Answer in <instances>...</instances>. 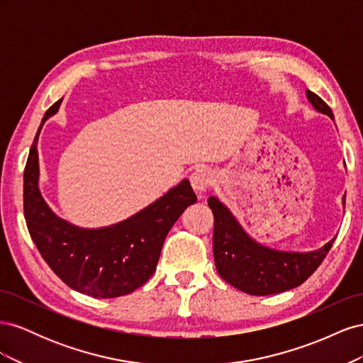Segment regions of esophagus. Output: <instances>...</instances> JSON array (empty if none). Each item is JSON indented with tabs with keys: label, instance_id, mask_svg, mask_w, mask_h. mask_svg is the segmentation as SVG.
<instances>
[{
	"label": "esophagus",
	"instance_id": "34e87169",
	"mask_svg": "<svg viewBox=\"0 0 363 363\" xmlns=\"http://www.w3.org/2000/svg\"><path fill=\"white\" fill-rule=\"evenodd\" d=\"M213 183V174L207 168H196L191 175V184L196 194H203Z\"/></svg>",
	"mask_w": 363,
	"mask_h": 363
}]
</instances>
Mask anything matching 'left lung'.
<instances>
[{
	"label": "left lung",
	"instance_id": "left-lung-1",
	"mask_svg": "<svg viewBox=\"0 0 363 363\" xmlns=\"http://www.w3.org/2000/svg\"><path fill=\"white\" fill-rule=\"evenodd\" d=\"M307 98L318 112L333 119L332 108L316 94ZM215 218L213 257L219 276L236 289L250 295H272L294 289L321 265L335 239L311 252H288L267 248L252 240L228 208L215 196L207 200ZM345 204V196H344Z\"/></svg>",
	"mask_w": 363,
	"mask_h": 363
}]
</instances>
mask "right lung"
Listing matches in <instances>:
<instances>
[{"label":"right lung","instance_id":"obj_1","mask_svg":"<svg viewBox=\"0 0 363 363\" xmlns=\"http://www.w3.org/2000/svg\"><path fill=\"white\" fill-rule=\"evenodd\" d=\"M60 103H54L42 118L24 169V216L30 236L54 274L74 291L94 298L127 295L156 271L164 238L196 195L183 180L136 215L103 228H80L54 215L38 188V136Z\"/></svg>","mask_w":363,"mask_h":363}]
</instances>
